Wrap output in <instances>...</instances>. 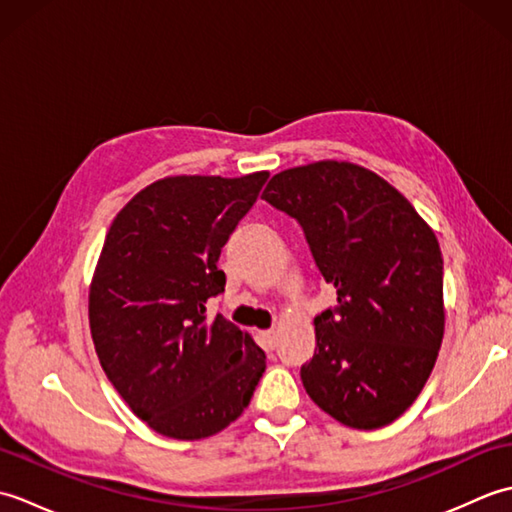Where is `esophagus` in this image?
Returning <instances> with one entry per match:
<instances>
[{"label":"esophagus","mask_w":512,"mask_h":512,"mask_svg":"<svg viewBox=\"0 0 512 512\" xmlns=\"http://www.w3.org/2000/svg\"><path fill=\"white\" fill-rule=\"evenodd\" d=\"M259 341H262L264 350H273V347L277 345V332H275V330L259 332Z\"/></svg>","instance_id":"1"}]
</instances>
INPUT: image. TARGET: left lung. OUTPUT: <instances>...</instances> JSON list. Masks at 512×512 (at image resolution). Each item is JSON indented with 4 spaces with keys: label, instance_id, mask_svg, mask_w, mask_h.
Listing matches in <instances>:
<instances>
[{
    "label": "left lung",
    "instance_id": "left-lung-1",
    "mask_svg": "<svg viewBox=\"0 0 512 512\" xmlns=\"http://www.w3.org/2000/svg\"><path fill=\"white\" fill-rule=\"evenodd\" d=\"M262 198L295 217L336 306L314 317L301 380L354 429L394 422L418 398L444 334L442 253L411 202L374 171L321 160L270 178Z\"/></svg>",
    "mask_w": 512,
    "mask_h": 512
}]
</instances>
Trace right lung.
I'll use <instances>...</instances> for the list:
<instances>
[{
  "instance_id": "obj_1",
  "label": "right lung",
  "mask_w": 512,
  "mask_h": 512,
  "mask_svg": "<svg viewBox=\"0 0 512 512\" xmlns=\"http://www.w3.org/2000/svg\"><path fill=\"white\" fill-rule=\"evenodd\" d=\"M268 171L173 176L129 200L107 231L90 286L103 372L160 436L202 440L242 416L266 369L250 334L206 301L224 292L222 246Z\"/></svg>"
}]
</instances>
